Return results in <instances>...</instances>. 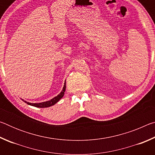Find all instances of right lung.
<instances>
[{
	"label": "right lung",
	"mask_w": 155,
	"mask_h": 155,
	"mask_svg": "<svg viewBox=\"0 0 155 155\" xmlns=\"http://www.w3.org/2000/svg\"><path fill=\"white\" fill-rule=\"evenodd\" d=\"M65 87H66V86H65V81L64 87H63L62 91H61V92H60L57 96L54 97L53 98H52L51 100H50V101H46V102H42V103H28V102H27L26 101H24L23 99H22V100L25 102V103H27V104H29V105H31V106L39 107V108H45V107H49L54 105V104H55L57 102L60 101L61 98H63V96H64Z\"/></svg>",
	"instance_id": "1"
}]
</instances>
